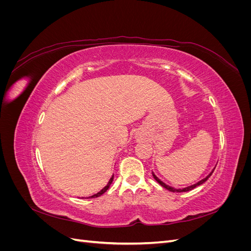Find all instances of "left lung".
<instances>
[{
	"label": "left lung",
	"instance_id": "1",
	"mask_svg": "<svg viewBox=\"0 0 251 251\" xmlns=\"http://www.w3.org/2000/svg\"><path fill=\"white\" fill-rule=\"evenodd\" d=\"M215 169L216 168H214V170H212L208 175H207V176L206 177H205V178H203L202 180H200L199 182H197V183H195V184H193V185H191V186H187V187H184V188H174V187H172V186H170V185H168V184H165L164 183V182L163 181H161L160 179H159L157 176H156V175L153 173V176H154V178H155V180L158 182V183L159 184H160L161 186H163L164 188H166V189H169V191L170 192H173V193H182V192H188V191H192V189L193 188H195L196 186H198V185H201V184H203L204 183V182L205 181H206L210 176H211V174L212 173H214V171H215Z\"/></svg>",
	"mask_w": 251,
	"mask_h": 251
}]
</instances>
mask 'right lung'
<instances>
[{
    "label": "right lung",
    "mask_w": 251,
    "mask_h": 251,
    "mask_svg": "<svg viewBox=\"0 0 251 251\" xmlns=\"http://www.w3.org/2000/svg\"><path fill=\"white\" fill-rule=\"evenodd\" d=\"M113 179H114V175H113V176L110 178V180H109V182H108V184L107 185H105L102 189H101V191L100 192H98L97 194H95V195H93V196H90V197H88V198H96V197H100V196H101L102 194H104L105 192H107L108 191V189H109V187H110V185L112 184V182H113Z\"/></svg>",
    "instance_id": "add662e5"
}]
</instances>
